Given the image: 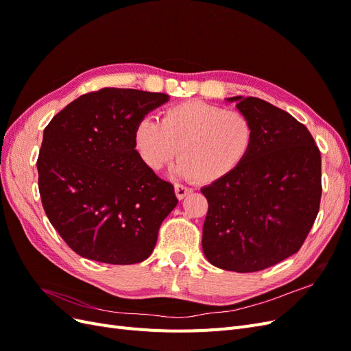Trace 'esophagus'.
Returning <instances> with one entry per match:
<instances>
[{
    "mask_svg": "<svg viewBox=\"0 0 351 351\" xmlns=\"http://www.w3.org/2000/svg\"><path fill=\"white\" fill-rule=\"evenodd\" d=\"M174 190H176V196H177L178 200L184 199L187 195H190V192H192V190H190V189L186 187V186H183V184H176V186H174Z\"/></svg>",
    "mask_w": 351,
    "mask_h": 351,
    "instance_id": "34e87169",
    "label": "esophagus"
}]
</instances>
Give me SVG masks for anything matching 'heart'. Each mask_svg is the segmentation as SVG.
Returning <instances> with one entry per match:
<instances>
[{"label": "heart", "mask_w": 351, "mask_h": 351, "mask_svg": "<svg viewBox=\"0 0 351 351\" xmlns=\"http://www.w3.org/2000/svg\"><path fill=\"white\" fill-rule=\"evenodd\" d=\"M133 142L142 162L159 171L174 159V174L210 184L230 176L244 162L254 142L247 114L205 101H184L167 107L156 120L136 124Z\"/></svg>", "instance_id": "obj_1"}]
</instances>
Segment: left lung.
Masks as SVG:
<instances>
[{"label": "left lung", "instance_id": "8db88e82", "mask_svg": "<svg viewBox=\"0 0 351 351\" xmlns=\"http://www.w3.org/2000/svg\"><path fill=\"white\" fill-rule=\"evenodd\" d=\"M237 102L254 127L244 162L200 192L208 199L202 236L217 268L254 272L299 252L319 212L321 152L293 115L259 98Z\"/></svg>", "mask_w": 351, "mask_h": 351}]
</instances>
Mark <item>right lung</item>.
<instances>
[{"label": "right lung", "instance_id": "obj_1", "mask_svg": "<svg viewBox=\"0 0 351 351\" xmlns=\"http://www.w3.org/2000/svg\"><path fill=\"white\" fill-rule=\"evenodd\" d=\"M165 93L104 88L82 95L44 130L38 186L49 222L82 258L111 265L151 256L178 200L137 154L133 132Z\"/></svg>", "mask_w": 351, "mask_h": 351}]
</instances>
